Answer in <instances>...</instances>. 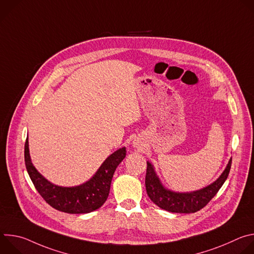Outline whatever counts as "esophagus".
Listing matches in <instances>:
<instances>
[{
  "label": "esophagus",
  "instance_id": "obj_1",
  "mask_svg": "<svg viewBox=\"0 0 254 254\" xmlns=\"http://www.w3.org/2000/svg\"><path fill=\"white\" fill-rule=\"evenodd\" d=\"M133 147L134 148H136V149H140V143H139V141H137V140H135V141H133Z\"/></svg>",
  "mask_w": 254,
  "mask_h": 254
}]
</instances>
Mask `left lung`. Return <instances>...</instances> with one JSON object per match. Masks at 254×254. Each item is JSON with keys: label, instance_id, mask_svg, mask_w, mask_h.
Here are the masks:
<instances>
[{"label": "left lung", "instance_id": "1", "mask_svg": "<svg viewBox=\"0 0 254 254\" xmlns=\"http://www.w3.org/2000/svg\"><path fill=\"white\" fill-rule=\"evenodd\" d=\"M232 158H230L225 170L219 178L210 185L192 192H176L166 188L157 175L151 162H147L146 189L150 199L161 209L172 213H195L205 207L217 194L226 181Z\"/></svg>", "mask_w": 254, "mask_h": 254}]
</instances>
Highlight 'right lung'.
I'll use <instances>...</instances> for the list:
<instances>
[{
    "instance_id": "add662e5",
    "label": "right lung",
    "mask_w": 254,
    "mask_h": 254,
    "mask_svg": "<svg viewBox=\"0 0 254 254\" xmlns=\"http://www.w3.org/2000/svg\"><path fill=\"white\" fill-rule=\"evenodd\" d=\"M126 155V147L117 150L105 159L96 173L85 183L73 187H62L51 183L34 167L30 157L28 137L25 142L26 169L36 190L51 207L69 214L90 213L104 204L110 194L115 171Z\"/></svg>"
}]
</instances>
